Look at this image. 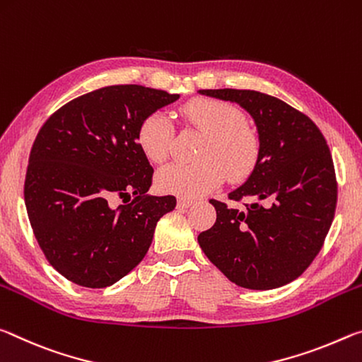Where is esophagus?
Instances as JSON below:
<instances>
[{"label": "esophagus", "instance_id": "1", "mask_svg": "<svg viewBox=\"0 0 362 362\" xmlns=\"http://www.w3.org/2000/svg\"><path fill=\"white\" fill-rule=\"evenodd\" d=\"M192 204H194L192 200H189V199H180L177 200V209H189Z\"/></svg>", "mask_w": 362, "mask_h": 362}]
</instances>
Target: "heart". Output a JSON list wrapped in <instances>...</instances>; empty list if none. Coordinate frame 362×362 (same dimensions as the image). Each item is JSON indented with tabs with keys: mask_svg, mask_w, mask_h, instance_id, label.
<instances>
[{
	"mask_svg": "<svg viewBox=\"0 0 362 362\" xmlns=\"http://www.w3.org/2000/svg\"><path fill=\"white\" fill-rule=\"evenodd\" d=\"M189 123L206 134L195 163H171L157 173V187L185 199L200 197L216 189L228 175L242 180L250 173L258 156V142L245 127L242 112L223 100L195 99L181 109ZM173 123L163 112H153L141 122L138 142L146 157L162 163L170 153Z\"/></svg>",
	"mask_w": 362,
	"mask_h": 362,
	"instance_id": "heart-1",
	"label": "heart"
}]
</instances>
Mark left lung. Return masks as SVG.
<instances>
[{"label":"left lung","instance_id":"1","mask_svg":"<svg viewBox=\"0 0 362 362\" xmlns=\"http://www.w3.org/2000/svg\"><path fill=\"white\" fill-rule=\"evenodd\" d=\"M239 104L258 132L250 176L229 192L237 209L210 200L216 221L197 240L235 286L271 290L297 279L321 250L337 205L335 168L327 142L311 118L269 94L200 90Z\"/></svg>","mask_w":362,"mask_h":362}]
</instances>
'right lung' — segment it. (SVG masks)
Wrapping results in <instances>:
<instances>
[{
	"label": "right lung",
	"instance_id": "add662e5",
	"mask_svg": "<svg viewBox=\"0 0 362 362\" xmlns=\"http://www.w3.org/2000/svg\"><path fill=\"white\" fill-rule=\"evenodd\" d=\"M180 99L139 85H115L70 100L37 134L23 197L47 262L81 287H109L146 257L173 195H149L153 168L138 142L147 115ZM135 199L117 209L114 198Z\"/></svg>",
	"mask_w": 362,
	"mask_h": 362
}]
</instances>
